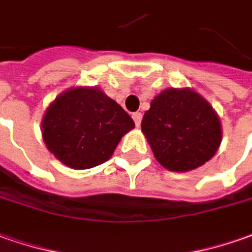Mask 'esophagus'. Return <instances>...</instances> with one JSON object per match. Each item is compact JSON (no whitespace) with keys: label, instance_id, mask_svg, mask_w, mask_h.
<instances>
[{"label":"esophagus","instance_id":"34e87169","mask_svg":"<svg viewBox=\"0 0 252 252\" xmlns=\"http://www.w3.org/2000/svg\"><path fill=\"white\" fill-rule=\"evenodd\" d=\"M132 119H133V121H135V126H140V121H142V113H139V112L133 113Z\"/></svg>","mask_w":252,"mask_h":252}]
</instances>
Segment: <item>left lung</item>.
I'll return each instance as SVG.
<instances>
[{
  "instance_id": "left-lung-1",
  "label": "left lung",
  "mask_w": 252,
  "mask_h": 252,
  "mask_svg": "<svg viewBox=\"0 0 252 252\" xmlns=\"http://www.w3.org/2000/svg\"><path fill=\"white\" fill-rule=\"evenodd\" d=\"M157 161L169 171L203 165L220 148L222 132L217 113L191 90H165L152 100L142 120Z\"/></svg>"
}]
</instances>
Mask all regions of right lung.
I'll list each match as a JSON object with an SVG mask.
<instances>
[{"label":"right lung","instance_id":"add662e5","mask_svg":"<svg viewBox=\"0 0 252 252\" xmlns=\"http://www.w3.org/2000/svg\"><path fill=\"white\" fill-rule=\"evenodd\" d=\"M135 123L97 88H73L48 107L42 136L51 153L67 167L87 169L112 157Z\"/></svg>","mask_w":252,"mask_h":252}]
</instances>
